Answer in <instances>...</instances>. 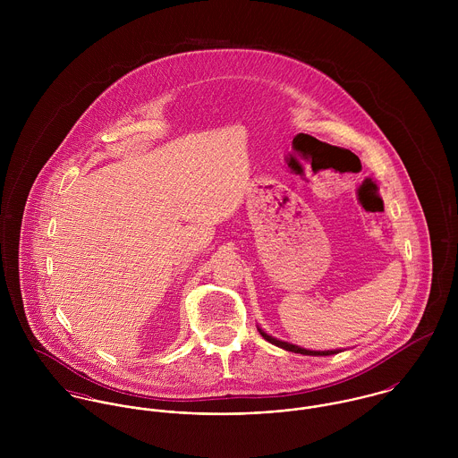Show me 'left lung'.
<instances>
[{
	"label": "left lung",
	"instance_id": "8db88e82",
	"mask_svg": "<svg viewBox=\"0 0 458 458\" xmlns=\"http://www.w3.org/2000/svg\"><path fill=\"white\" fill-rule=\"evenodd\" d=\"M259 331H261L262 336H264L267 342H271V344H275V345H278V347H282V349H285V351H291V352H300V354H307V356H329V354H336V352H338V351H307V349H301V347H298V345H293V344L276 340V338L266 335L262 329H259Z\"/></svg>",
	"mask_w": 458,
	"mask_h": 458
}]
</instances>
